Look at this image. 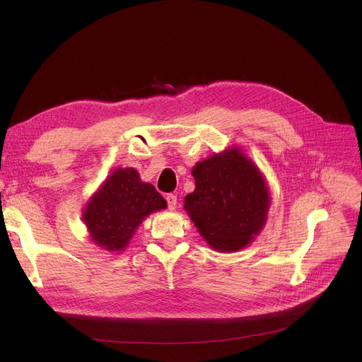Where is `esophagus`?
I'll use <instances>...</instances> for the list:
<instances>
[{
    "mask_svg": "<svg viewBox=\"0 0 362 362\" xmlns=\"http://www.w3.org/2000/svg\"><path fill=\"white\" fill-rule=\"evenodd\" d=\"M165 199H167V205H168V210H176V204H177V197L176 195H173V194H168L167 197H165Z\"/></svg>",
    "mask_w": 362,
    "mask_h": 362,
    "instance_id": "esophagus-1",
    "label": "esophagus"
}]
</instances>
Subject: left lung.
Returning a JSON list of instances; mask_svg holds the SVG:
<instances>
[{
	"label": "left lung",
	"mask_w": 362,
	"mask_h": 362,
	"mask_svg": "<svg viewBox=\"0 0 362 362\" xmlns=\"http://www.w3.org/2000/svg\"><path fill=\"white\" fill-rule=\"evenodd\" d=\"M195 191L185 210L201 236L220 252L245 248L267 220L270 194L261 171L238 148L197 163Z\"/></svg>",
	"instance_id": "obj_1"
}]
</instances>
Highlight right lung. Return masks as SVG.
<instances>
[{
  "label": "right lung",
  "mask_w": 362,
  "mask_h": 362,
  "mask_svg": "<svg viewBox=\"0 0 362 362\" xmlns=\"http://www.w3.org/2000/svg\"><path fill=\"white\" fill-rule=\"evenodd\" d=\"M165 206V199L151 183L141 182L135 168H117L90 197L82 217L89 238L117 252L127 248L145 217Z\"/></svg>",
  "instance_id": "obj_1"
}]
</instances>
